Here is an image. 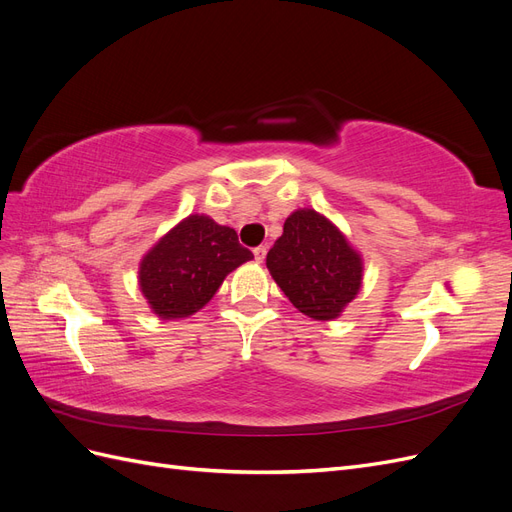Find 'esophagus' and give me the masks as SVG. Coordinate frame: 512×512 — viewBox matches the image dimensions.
Masks as SVG:
<instances>
[{"label": "esophagus", "instance_id": "34e87169", "mask_svg": "<svg viewBox=\"0 0 512 512\" xmlns=\"http://www.w3.org/2000/svg\"><path fill=\"white\" fill-rule=\"evenodd\" d=\"M265 256H267V245H258V247H254V258H256L258 262L265 260Z\"/></svg>", "mask_w": 512, "mask_h": 512}]
</instances>
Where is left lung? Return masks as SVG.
Wrapping results in <instances>:
<instances>
[{"label":"left lung","instance_id":"8db88e82","mask_svg":"<svg viewBox=\"0 0 512 512\" xmlns=\"http://www.w3.org/2000/svg\"><path fill=\"white\" fill-rule=\"evenodd\" d=\"M275 284L301 314L333 320L361 290V254L324 215L299 209L284 222L282 237L267 254Z\"/></svg>","mask_w":512,"mask_h":512}]
</instances>
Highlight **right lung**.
<instances>
[{"instance_id": "1", "label": "right lung", "mask_w": 512, "mask_h": 512, "mask_svg": "<svg viewBox=\"0 0 512 512\" xmlns=\"http://www.w3.org/2000/svg\"><path fill=\"white\" fill-rule=\"evenodd\" d=\"M252 258L235 230L196 213L145 254L138 284L153 314L164 320L188 318L213 299L230 271Z\"/></svg>"}]
</instances>
